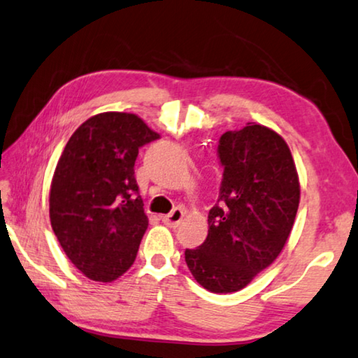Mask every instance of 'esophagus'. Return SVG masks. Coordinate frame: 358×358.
<instances>
[{
  "instance_id": "obj_1",
  "label": "esophagus",
  "mask_w": 358,
  "mask_h": 358,
  "mask_svg": "<svg viewBox=\"0 0 358 358\" xmlns=\"http://www.w3.org/2000/svg\"><path fill=\"white\" fill-rule=\"evenodd\" d=\"M183 217H185V210L181 207H177V208L172 210V213L164 215L161 220L167 226H170V228H177V226L181 223V220H183Z\"/></svg>"
}]
</instances>
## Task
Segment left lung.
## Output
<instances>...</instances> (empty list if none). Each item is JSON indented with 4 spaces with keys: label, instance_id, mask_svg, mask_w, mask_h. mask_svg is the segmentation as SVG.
Listing matches in <instances>:
<instances>
[{
    "label": "left lung",
    "instance_id": "obj_1",
    "mask_svg": "<svg viewBox=\"0 0 358 358\" xmlns=\"http://www.w3.org/2000/svg\"><path fill=\"white\" fill-rule=\"evenodd\" d=\"M223 166L218 203L208 212V234L186 248L194 279L212 293L239 292L279 257L299 206V180L279 134L248 122L221 135Z\"/></svg>",
    "mask_w": 358,
    "mask_h": 358
}]
</instances>
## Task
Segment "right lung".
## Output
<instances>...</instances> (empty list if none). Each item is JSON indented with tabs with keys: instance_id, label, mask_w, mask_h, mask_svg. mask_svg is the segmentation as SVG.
<instances>
[{
	"instance_id": "obj_1",
	"label": "right lung",
	"mask_w": 358,
	"mask_h": 358,
	"mask_svg": "<svg viewBox=\"0 0 358 358\" xmlns=\"http://www.w3.org/2000/svg\"><path fill=\"white\" fill-rule=\"evenodd\" d=\"M157 138L137 115L100 113L75 130L57 162L50 224L90 280L113 282L134 264L148 228L134 166L141 146Z\"/></svg>"
}]
</instances>
